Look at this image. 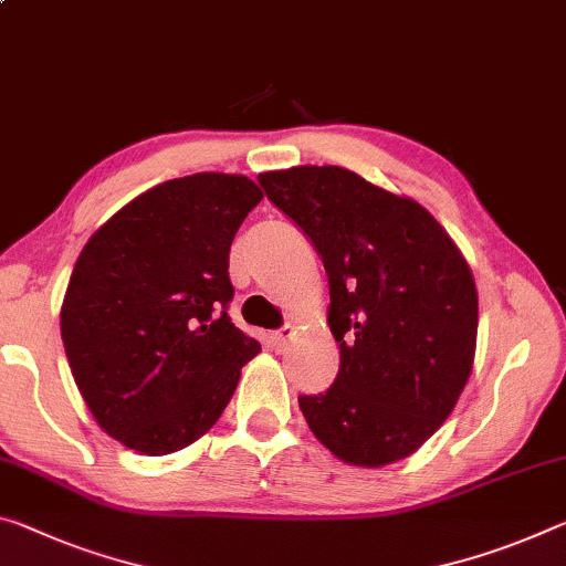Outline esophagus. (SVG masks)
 Listing matches in <instances>:
<instances>
[{
	"label": "esophagus",
	"instance_id": "34e87169",
	"mask_svg": "<svg viewBox=\"0 0 566 566\" xmlns=\"http://www.w3.org/2000/svg\"><path fill=\"white\" fill-rule=\"evenodd\" d=\"M292 339H294V327L292 325H284L282 329H276L274 335H272V345H274L276 353H284V349H290Z\"/></svg>",
	"mask_w": 566,
	"mask_h": 566
}]
</instances>
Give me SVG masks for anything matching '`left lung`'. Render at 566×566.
Segmentation results:
<instances>
[{
  "label": "left lung",
  "instance_id": "obj_1",
  "mask_svg": "<svg viewBox=\"0 0 566 566\" xmlns=\"http://www.w3.org/2000/svg\"><path fill=\"white\" fill-rule=\"evenodd\" d=\"M276 209L310 237L329 280L335 382L300 396L304 420L339 461L365 469L416 453L469 382L476 282L418 201L339 166L259 174Z\"/></svg>",
  "mask_w": 566,
  "mask_h": 566
}]
</instances>
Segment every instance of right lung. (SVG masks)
I'll list each match as a JSON object with an SVG mask.
<instances>
[{
    "label": "right lung",
    "instance_id": "right-lung-1",
    "mask_svg": "<svg viewBox=\"0 0 566 566\" xmlns=\"http://www.w3.org/2000/svg\"><path fill=\"white\" fill-rule=\"evenodd\" d=\"M247 176L193 174L125 203L80 251L60 329L90 412L166 455L221 418L259 343L234 327L229 249L262 201Z\"/></svg>",
    "mask_w": 566,
    "mask_h": 566
}]
</instances>
